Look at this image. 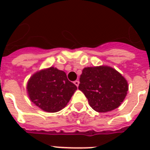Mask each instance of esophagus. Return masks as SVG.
<instances>
[{
  "label": "esophagus",
  "instance_id": "obj_1",
  "mask_svg": "<svg viewBox=\"0 0 150 150\" xmlns=\"http://www.w3.org/2000/svg\"><path fill=\"white\" fill-rule=\"evenodd\" d=\"M74 84L76 86H79V81H78V80H75V82H74Z\"/></svg>",
  "mask_w": 150,
  "mask_h": 150
}]
</instances>
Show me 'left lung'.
<instances>
[{"label":"left lung","instance_id":"8db88e82","mask_svg":"<svg viewBox=\"0 0 150 150\" xmlns=\"http://www.w3.org/2000/svg\"><path fill=\"white\" fill-rule=\"evenodd\" d=\"M79 89L97 112L111 111L121 104L127 95L128 82L115 69L108 66L85 68Z\"/></svg>","mask_w":150,"mask_h":150}]
</instances>
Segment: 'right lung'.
Here are the masks:
<instances>
[{
	"mask_svg": "<svg viewBox=\"0 0 150 150\" xmlns=\"http://www.w3.org/2000/svg\"><path fill=\"white\" fill-rule=\"evenodd\" d=\"M76 89L77 86L68 79L65 72L54 67L35 73L27 84L32 102L50 113L63 109Z\"/></svg>",
	"mask_w": 150,
	"mask_h": 150,
	"instance_id": "right-lung-1",
	"label": "right lung"
}]
</instances>
